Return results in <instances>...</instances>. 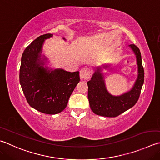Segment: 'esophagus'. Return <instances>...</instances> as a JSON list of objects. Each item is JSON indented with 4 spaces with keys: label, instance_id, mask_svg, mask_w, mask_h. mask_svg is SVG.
Instances as JSON below:
<instances>
[{
    "label": "esophagus",
    "instance_id": "obj_1",
    "mask_svg": "<svg viewBox=\"0 0 160 160\" xmlns=\"http://www.w3.org/2000/svg\"><path fill=\"white\" fill-rule=\"evenodd\" d=\"M91 72L88 68H83L80 71V77L82 80H87L90 78Z\"/></svg>",
    "mask_w": 160,
    "mask_h": 160
}]
</instances>
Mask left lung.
<instances>
[{
	"label": "left lung",
	"mask_w": 160,
	"mask_h": 160,
	"mask_svg": "<svg viewBox=\"0 0 160 160\" xmlns=\"http://www.w3.org/2000/svg\"><path fill=\"white\" fill-rule=\"evenodd\" d=\"M129 47L136 55L138 66L137 78L132 88L121 95L110 94L106 89L102 68L101 66L96 67L91 80L88 82L89 106L95 114L103 117H117L132 108L138 100L144 82V70L142 65L141 54L138 48L134 44L129 45ZM103 67L106 68L108 66H103Z\"/></svg>",
	"instance_id": "1"
}]
</instances>
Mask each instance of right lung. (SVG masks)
<instances>
[{
	"instance_id": "1",
	"label": "right lung",
	"mask_w": 160,
	"mask_h": 160,
	"mask_svg": "<svg viewBox=\"0 0 160 160\" xmlns=\"http://www.w3.org/2000/svg\"><path fill=\"white\" fill-rule=\"evenodd\" d=\"M52 36L51 33L40 36L25 49L19 70L20 85L28 104L38 111L50 115L66 108L80 80L79 71L71 72L45 66L48 59L42 54V46L45 40Z\"/></svg>"
}]
</instances>
